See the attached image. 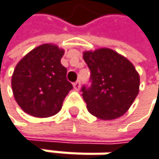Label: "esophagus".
Masks as SVG:
<instances>
[{"label":"esophagus","instance_id":"34e87169","mask_svg":"<svg viewBox=\"0 0 159 159\" xmlns=\"http://www.w3.org/2000/svg\"><path fill=\"white\" fill-rule=\"evenodd\" d=\"M80 87H81L80 81H76L75 83H73V88H74L76 91H79V90H80Z\"/></svg>","mask_w":159,"mask_h":159}]
</instances>
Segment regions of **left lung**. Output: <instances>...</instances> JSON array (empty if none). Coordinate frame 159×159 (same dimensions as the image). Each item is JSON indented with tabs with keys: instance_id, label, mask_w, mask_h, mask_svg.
<instances>
[{
	"instance_id": "8db88e82",
	"label": "left lung",
	"mask_w": 159,
	"mask_h": 159,
	"mask_svg": "<svg viewBox=\"0 0 159 159\" xmlns=\"http://www.w3.org/2000/svg\"><path fill=\"white\" fill-rule=\"evenodd\" d=\"M92 85L83 87V99L91 114L111 120L125 114L139 94L140 75L133 63L107 48L85 51Z\"/></svg>"
}]
</instances>
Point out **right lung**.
<instances>
[{"mask_svg":"<svg viewBox=\"0 0 159 159\" xmlns=\"http://www.w3.org/2000/svg\"><path fill=\"white\" fill-rule=\"evenodd\" d=\"M64 50L53 44L36 47L16 64L11 76L14 99L24 112L39 118L57 114L73 86L60 63Z\"/></svg>","mask_w":159,"mask_h":159,"instance_id":"right-lung-1","label":"right lung"}]
</instances>
